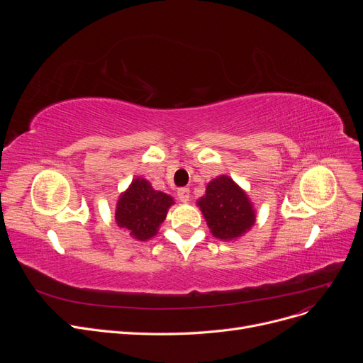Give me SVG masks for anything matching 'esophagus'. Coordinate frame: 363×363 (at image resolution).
Wrapping results in <instances>:
<instances>
[{
	"instance_id": "1",
	"label": "esophagus",
	"mask_w": 363,
	"mask_h": 363,
	"mask_svg": "<svg viewBox=\"0 0 363 363\" xmlns=\"http://www.w3.org/2000/svg\"><path fill=\"white\" fill-rule=\"evenodd\" d=\"M177 196L182 203H188L191 199V191L188 188H182L177 191Z\"/></svg>"
}]
</instances>
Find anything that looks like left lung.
Returning a JSON list of instances; mask_svg holds the SVG:
<instances>
[{
	"mask_svg": "<svg viewBox=\"0 0 363 363\" xmlns=\"http://www.w3.org/2000/svg\"><path fill=\"white\" fill-rule=\"evenodd\" d=\"M211 233L221 240L242 236L256 221V212L248 195L227 175H219L207 184L204 196L196 201Z\"/></svg>",
	"mask_w": 363,
	"mask_h": 363,
	"instance_id": "1",
	"label": "left lung"
}]
</instances>
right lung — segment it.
I'll use <instances>...</instances> for the list:
<instances>
[{
    "mask_svg": "<svg viewBox=\"0 0 363 363\" xmlns=\"http://www.w3.org/2000/svg\"><path fill=\"white\" fill-rule=\"evenodd\" d=\"M172 204V196L155 191L150 182L138 177L119 196L115 211L116 224L127 228L135 239L148 240L156 236Z\"/></svg>",
    "mask_w": 363,
    "mask_h": 363,
    "instance_id": "right-lung-1",
    "label": "right lung"
}]
</instances>
